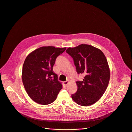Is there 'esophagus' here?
<instances>
[{
    "mask_svg": "<svg viewBox=\"0 0 132 132\" xmlns=\"http://www.w3.org/2000/svg\"><path fill=\"white\" fill-rule=\"evenodd\" d=\"M68 82H69V81H68V80H67V81L64 82H63V84H64V85H67L68 84Z\"/></svg>",
    "mask_w": 132,
    "mask_h": 132,
    "instance_id": "34e87169",
    "label": "esophagus"
}]
</instances>
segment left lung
Returning <instances> with one entry per match:
<instances>
[{"mask_svg":"<svg viewBox=\"0 0 132 132\" xmlns=\"http://www.w3.org/2000/svg\"><path fill=\"white\" fill-rule=\"evenodd\" d=\"M66 52L73 60L78 74L84 75L82 81H77V92L72 99L81 106L97 102L105 93L110 79V70L102 51L89 45L81 44L68 48Z\"/></svg>","mask_w":132,"mask_h":132,"instance_id":"left-lung-1","label":"left lung"}]
</instances>
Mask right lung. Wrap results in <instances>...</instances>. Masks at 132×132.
<instances>
[{"instance_id": "right-lung-1", "label": "right lung", "mask_w": 132, "mask_h": 132, "mask_svg": "<svg viewBox=\"0 0 132 132\" xmlns=\"http://www.w3.org/2000/svg\"><path fill=\"white\" fill-rule=\"evenodd\" d=\"M66 48L42 47L26 58L22 70V81L26 92L34 102L42 105L52 103L56 99L62 85L53 71L56 57Z\"/></svg>"}]
</instances>
